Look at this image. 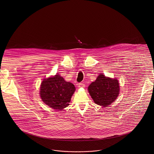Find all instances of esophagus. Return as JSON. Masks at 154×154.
<instances>
[{
  "instance_id": "esophagus-1",
  "label": "esophagus",
  "mask_w": 154,
  "mask_h": 154,
  "mask_svg": "<svg viewBox=\"0 0 154 154\" xmlns=\"http://www.w3.org/2000/svg\"><path fill=\"white\" fill-rule=\"evenodd\" d=\"M78 87L79 88H84L85 87V84L84 83H79V84H78Z\"/></svg>"
}]
</instances>
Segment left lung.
Masks as SVG:
<instances>
[{"label":"left lung","instance_id":"1","mask_svg":"<svg viewBox=\"0 0 154 154\" xmlns=\"http://www.w3.org/2000/svg\"><path fill=\"white\" fill-rule=\"evenodd\" d=\"M88 91L95 103L106 107L118 97L119 84L116 79L106 78L100 74L97 80L89 86Z\"/></svg>","mask_w":154,"mask_h":154}]
</instances>
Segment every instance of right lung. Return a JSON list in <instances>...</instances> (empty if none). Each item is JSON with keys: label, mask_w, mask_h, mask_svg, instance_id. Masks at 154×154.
Segmentation results:
<instances>
[{"label": "right lung", "mask_w": 154, "mask_h": 154, "mask_svg": "<svg viewBox=\"0 0 154 154\" xmlns=\"http://www.w3.org/2000/svg\"><path fill=\"white\" fill-rule=\"evenodd\" d=\"M42 101L49 107L61 110L67 107L75 91V86L59 75L45 79L41 85Z\"/></svg>", "instance_id": "obj_1"}]
</instances>
